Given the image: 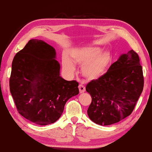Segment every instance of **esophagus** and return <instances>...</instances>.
Wrapping results in <instances>:
<instances>
[{
    "label": "esophagus",
    "mask_w": 152,
    "mask_h": 152,
    "mask_svg": "<svg viewBox=\"0 0 152 152\" xmlns=\"http://www.w3.org/2000/svg\"><path fill=\"white\" fill-rule=\"evenodd\" d=\"M79 92L83 93L86 91L85 86L82 85V84H79Z\"/></svg>",
    "instance_id": "1"
}]
</instances>
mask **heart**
Here are the masks:
<instances>
[{
    "label": "heart",
    "mask_w": 152,
    "mask_h": 152,
    "mask_svg": "<svg viewBox=\"0 0 152 152\" xmlns=\"http://www.w3.org/2000/svg\"><path fill=\"white\" fill-rule=\"evenodd\" d=\"M69 58L63 60V66L67 72L73 73L75 70L73 61L81 66L83 77L90 80L100 78L106 73L112 62V55L108 51L102 52L99 47H82L73 50ZM72 61H73L72 62Z\"/></svg>",
    "instance_id": "obj_1"
}]
</instances>
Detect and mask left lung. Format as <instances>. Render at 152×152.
Returning a JSON list of instances; mask_svg holds the SVG:
<instances>
[{
	"mask_svg": "<svg viewBox=\"0 0 152 152\" xmlns=\"http://www.w3.org/2000/svg\"><path fill=\"white\" fill-rule=\"evenodd\" d=\"M144 79L139 57L134 50L122 54L107 73L86 86L92 97L88 115L101 126L120 122L131 114L143 92Z\"/></svg>",
	"mask_w": 152,
	"mask_h": 152,
	"instance_id": "left-lung-1",
	"label": "left lung"
}]
</instances>
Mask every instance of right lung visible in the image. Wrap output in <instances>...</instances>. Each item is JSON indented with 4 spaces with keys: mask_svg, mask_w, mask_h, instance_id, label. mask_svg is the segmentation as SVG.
Instances as JSON below:
<instances>
[{
    "mask_svg": "<svg viewBox=\"0 0 152 152\" xmlns=\"http://www.w3.org/2000/svg\"><path fill=\"white\" fill-rule=\"evenodd\" d=\"M55 49L39 39L30 40L12 62L9 88L20 115L38 125L54 123L79 83L60 76Z\"/></svg>",
    "mask_w": 152,
    "mask_h": 152,
    "instance_id": "obj_1",
    "label": "right lung"
}]
</instances>
